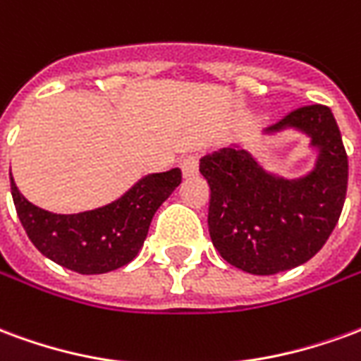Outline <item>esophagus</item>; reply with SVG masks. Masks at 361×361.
Returning <instances> with one entry per match:
<instances>
[{
  "label": "esophagus",
  "instance_id": "esophagus-1",
  "mask_svg": "<svg viewBox=\"0 0 361 361\" xmlns=\"http://www.w3.org/2000/svg\"><path fill=\"white\" fill-rule=\"evenodd\" d=\"M181 172L185 178H193L199 172V154H185L180 162Z\"/></svg>",
  "mask_w": 361,
  "mask_h": 361
}]
</instances>
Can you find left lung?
Returning <instances> with one entry per match:
<instances>
[{"label":"left lung","instance_id":"obj_1","mask_svg":"<svg viewBox=\"0 0 361 361\" xmlns=\"http://www.w3.org/2000/svg\"><path fill=\"white\" fill-rule=\"evenodd\" d=\"M295 129L317 150L315 166L288 180L267 172L250 150L224 147L201 158L211 188L209 234L224 261L250 274H276L307 263L341 219L348 157L333 111L313 104L290 111L267 135Z\"/></svg>","mask_w":361,"mask_h":361}]
</instances>
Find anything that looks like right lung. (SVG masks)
Listing matches in <instances>:
<instances>
[{
	"label": "right lung",
	"mask_w": 361,
	"mask_h": 361,
	"mask_svg": "<svg viewBox=\"0 0 361 361\" xmlns=\"http://www.w3.org/2000/svg\"><path fill=\"white\" fill-rule=\"evenodd\" d=\"M180 183V168L149 173L110 204L77 214H56L32 204L13 176L11 195L20 224L42 255L69 271L102 274L137 257L154 212Z\"/></svg>",
	"instance_id": "obj_1"
}]
</instances>
